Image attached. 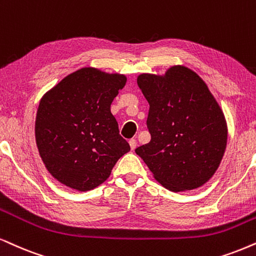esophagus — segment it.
<instances>
[{
	"instance_id": "obj_1",
	"label": "esophagus",
	"mask_w": 256,
	"mask_h": 256,
	"mask_svg": "<svg viewBox=\"0 0 256 256\" xmlns=\"http://www.w3.org/2000/svg\"><path fill=\"white\" fill-rule=\"evenodd\" d=\"M128 144H130L131 150H134L136 146H137V140H136V139H130V140H128Z\"/></svg>"
}]
</instances>
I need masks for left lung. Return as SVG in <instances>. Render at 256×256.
<instances>
[{
  "label": "left lung",
  "instance_id": "left-lung-1",
  "mask_svg": "<svg viewBox=\"0 0 256 256\" xmlns=\"http://www.w3.org/2000/svg\"><path fill=\"white\" fill-rule=\"evenodd\" d=\"M137 84L150 105L151 140L136 154L170 192L202 186L227 146V122L218 102L198 74L180 64L163 76L140 74Z\"/></svg>",
  "mask_w": 256,
  "mask_h": 256
}]
</instances>
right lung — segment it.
I'll return each mask as SVG.
<instances>
[{
	"instance_id": "1",
	"label": "right lung",
	"mask_w": 256,
	"mask_h": 256,
	"mask_svg": "<svg viewBox=\"0 0 256 256\" xmlns=\"http://www.w3.org/2000/svg\"><path fill=\"white\" fill-rule=\"evenodd\" d=\"M126 76L84 67L44 93L35 140L46 169L64 186L88 192L108 178L130 145L119 134L111 104Z\"/></svg>"
}]
</instances>
